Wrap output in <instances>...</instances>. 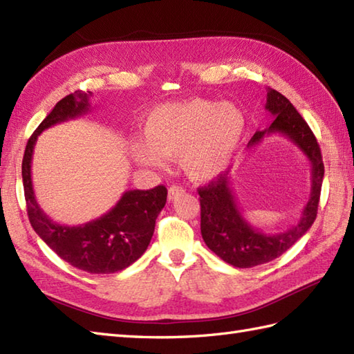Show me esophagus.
I'll return each mask as SVG.
<instances>
[{
	"instance_id": "obj_1",
	"label": "esophagus",
	"mask_w": 354,
	"mask_h": 354,
	"mask_svg": "<svg viewBox=\"0 0 354 354\" xmlns=\"http://www.w3.org/2000/svg\"><path fill=\"white\" fill-rule=\"evenodd\" d=\"M185 190L183 189V187L179 185H171L169 189V201H175L176 198L181 196V194H184Z\"/></svg>"
}]
</instances>
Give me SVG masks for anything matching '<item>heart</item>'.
Masks as SVG:
<instances>
[{"mask_svg": "<svg viewBox=\"0 0 354 354\" xmlns=\"http://www.w3.org/2000/svg\"><path fill=\"white\" fill-rule=\"evenodd\" d=\"M246 118L234 103L189 99L155 108L145 123L146 141H135V161L161 167L162 156L181 158L187 176L205 183L228 167L245 135Z\"/></svg>", "mask_w": 354, "mask_h": 354, "instance_id": "heart-1", "label": "heart"}]
</instances>
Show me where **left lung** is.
<instances>
[{
  "label": "left lung",
  "instance_id": "left-lung-1",
  "mask_svg": "<svg viewBox=\"0 0 354 354\" xmlns=\"http://www.w3.org/2000/svg\"><path fill=\"white\" fill-rule=\"evenodd\" d=\"M265 108L274 122L268 129L255 132L248 147H254L266 135L272 133L284 135L290 140L310 161V198L297 225L284 232L265 234L248 223L240 213L228 173H221L208 185L201 187L198 192L201 196L202 239L216 255L236 268L259 266L280 257L309 231L318 213L324 164L317 138L293 104L272 88H268Z\"/></svg>",
  "mask_w": 354,
  "mask_h": 354
}]
</instances>
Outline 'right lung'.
<instances>
[{
    "label": "right lung",
    "instance_id": "1",
    "mask_svg": "<svg viewBox=\"0 0 354 354\" xmlns=\"http://www.w3.org/2000/svg\"><path fill=\"white\" fill-rule=\"evenodd\" d=\"M89 95L76 91L64 97L30 137L22 158V184L28 221L36 234L62 260L89 274H114L138 260L150 243L155 221L167 201V189L124 192L114 208L95 221L77 227L53 222L42 212L33 192L32 158L36 140L42 131L68 122L89 111Z\"/></svg>",
    "mask_w": 354,
    "mask_h": 354
}]
</instances>
